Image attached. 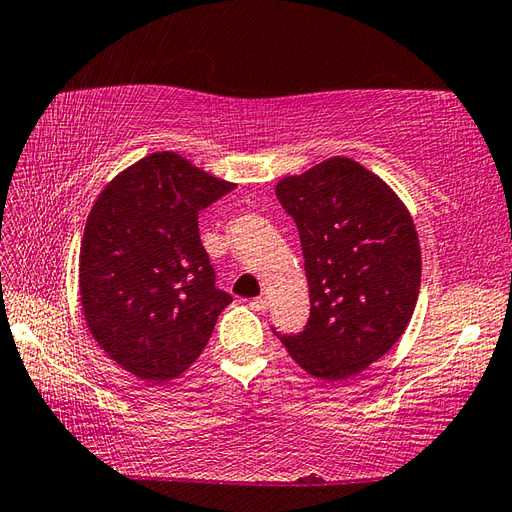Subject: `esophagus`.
Listing matches in <instances>:
<instances>
[{
    "instance_id": "esophagus-1",
    "label": "esophagus",
    "mask_w": 512,
    "mask_h": 512,
    "mask_svg": "<svg viewBox=\"0 0 512 512\" xmlns=\"http://www.w3.org/2000/svg\"><path fill=\"white\" fill-rule=\"evenodd\" d=\"M250 308H253L255 312H264L268 308V299L266 297H255L253 301H250Z\"/></svg>"
}]
</instances>
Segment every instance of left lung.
Wrapping results in <instances>:
<instances>
[{
  "mask_svg": "<svg viewBox=\"0 0 512 512\" xmlns=\"http://www.w3.org/2000/svg\"><path fill=\"white\" fill-rule=\"evenodd\" d=\"M301 237L310 319L279 334L308 374L345 380L405 334L420 292V242L407 206L385 180L334 156L277 182Z\"/></svg>",
  "mask_w": 512,
  "mask_h": 512,
  "instance_id": "left-lung-1",
  "label": "left lung"
}]
</instances>
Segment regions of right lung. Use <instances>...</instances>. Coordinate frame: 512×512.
I'll return each mask as SVG.
<instances>
[{"mask_svg":"<svg viewBox=\"0 0 512 512\" xmlns=\"http://www.w3.org/2000/svg\"><path fill=\"white\" fill-rule=\"evenodd\" d=\"M176 151L118 173L96 198L79 255L83 317L103 352L147 385L180 376L233 301L215 288L198 215L233 191Z\"/></svg>","mask_w":512,"mask_h":512,"instance_id":"add662e5","label":"right lung"}]
</instances>
